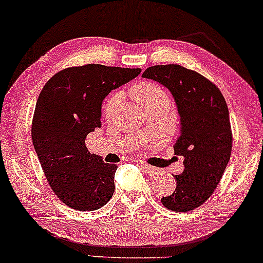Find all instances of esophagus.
Listing matches in <instances>:
<instances>
[{"mask_svg": "<svg viewBox=\"0 0 263 263\" xmlns=\"http://www.w3.org/2000/svg\"><path fill=\"white\" fill-rule=\"evenodd\" d=\"M142 166L143 168H144L145 171H147V174L149 175V176H156V175H159L160 174V171H159V168H156V167H154V166H151V165H145V164H139Z\"/></svg>", "mask_w": 263, "mask_h": 263, "instance_id": "esophagus-1", "label": "esophagus"}]
</instances>
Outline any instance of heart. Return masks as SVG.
<instances>
[{"label": "heart", "mask_w": 263, "mask_h": 263, "mask_svg": "<svg viewBox=\"0 0 263 263\" xmlns=\"http://www.w3.org/2000/svg\"><path fill=\"white\" fill-rule=\"evenodd\" d=\"M132 95L136 101L144 108L149 109L156 107V105L162 104V103H168V97L166 95L165 89L161 86L154 84V82H141L132 88ZM121 97L119 93H112L104 103V115L107 119H111L116 110V107L120 103Z\"/></svg>", "instance_id": "1"}]
</instances>
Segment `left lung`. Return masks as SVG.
<instances>
[{
  "label": "left lung",
  "instance_id": "obj_1",
  "mask_svg": "<svg viewBox=\"0 0 263 263\" xmlns=\"http://www.w3.org/2000/svg\"><path fill=\"white\" fill-rule=\"evenodd\" d=\"M142 78L171 92L181 122L174 151L184 158V170L175 176V192L161 202L172 211L194 210L211 197L231 158L233 141L227 103L211 81L181 65L151 66Z\"/></svg>",
  "mask_w": 263,
  "mask_h": 263
}]
</instances>
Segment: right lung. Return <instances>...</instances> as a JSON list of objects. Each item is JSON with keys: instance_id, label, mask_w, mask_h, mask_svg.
Listing matches in <instances>:
<instances>
[{"instance_id": "1", "label": "right lung", "mask_w": 263, "mask_h": 263, "mask_svg": "<svg viewBox=\"0 0 263 263\" xmlns=\"http://www.w3.org/2000/svg\"><path fill=\"white\" fill-rule=\"evenodd\" d=\"M142 69L101 64L59 71L42 88L31 137L49 185L69 208L93 211L110 200L118 166L91 154L85 141L102 126V103Z\"/></svg>"}]
</instances>
